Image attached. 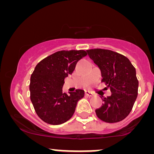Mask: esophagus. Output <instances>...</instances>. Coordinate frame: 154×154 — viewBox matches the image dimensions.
<instances>
[{
    "instance_id": "esophagus-1",
    "label": "esophagus",
    "mask_w": 154,
    "mask_h": 154,
    "mask_svg": "<svg viewBox=\"0 0 154 154\" xmlns=\"http://www.w3.org/2000/svg\"><path fill=\"white\" fill-rule=\"evenodd\" d=\"M85 95H87V96H89V97H92L93 96V93L90 91H85Z\"/></svg>"
}]
</instances>
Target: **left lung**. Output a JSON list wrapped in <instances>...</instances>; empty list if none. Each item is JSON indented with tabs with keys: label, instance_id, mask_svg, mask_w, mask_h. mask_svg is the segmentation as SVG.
<instances>
[{
	"label": "left lung",
	"instance_id": "8db88e82",
	"mask_svg": "<svg viewBox=\"0 0 154 154\" xmlns=\"http://www.w3.org/2000/svg\"><path fill=\"white\" fill-rule=\"evenodd\" d=\"M87 52L100 68L101 82L108 85L111 92L110 96L103 98L101 106L95 110L97 116L108 123L122 121L132 111L137 96L135 68L126 56L114 51L94 48Z\"/></svg>",
	"mask_w": 154,
	"mask_h": 154
}]
</instances>
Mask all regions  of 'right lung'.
<instances>
[{
	"label": "right lung",
	"instance_id": "obj_1",
	"mask_svg": "<svg viewBox=\"0 0 154 154\" xmlns=\"http://www.w3.org/2000/svg\"><path fill=\"white\" fill-rule=\"evenodd\" d=\"M84 50L60 51L40 61L31 75L30 99L35 112L43 121L54 125L71 119L77 102L84 97L80 89L63 93L64 79L72 75L79 60L87 56Z\"/></svg>",
	"mask_w": 154,
	"mask_h": 154
}]
</instances>
